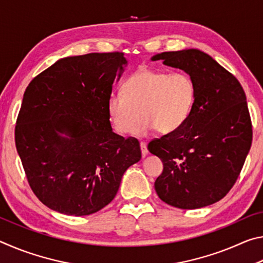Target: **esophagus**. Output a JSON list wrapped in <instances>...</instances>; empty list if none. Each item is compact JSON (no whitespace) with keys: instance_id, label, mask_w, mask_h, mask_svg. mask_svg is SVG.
Returning a JSON list of instances; mask_svg holds the SVG:
<instances>
[{"instance_id":"1","label":"esophagus","mask_w":263,"mask_h":263,"mask_svg":"<svg viewBox=\"0 0 263 263\" xmlns=\"http://www.w3.org/2000/svg\"><path fill=\"white\" fill-rule=\"evenodd\" d=\"M140 149H141L142 157H146V155L148 154V149H147V145H146V142L144 141L140 142Z\"/></svg>"}]
</instances>
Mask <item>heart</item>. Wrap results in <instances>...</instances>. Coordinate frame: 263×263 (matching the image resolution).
I'll list each match as a JSON object with an SVG mask.
<instances>
[{
	"instance_id": "1",
	"label": "heart",
	"mask_w": 263,
	"mask_h": 263,
	"mask_svg": "<svg viewBox=\"0 0 263 263\" xmlns=\"http://www.w3.org/2000/svg\"><path fill=\"white\" fill-rule=\"evenodd\" d=\"M195 101L196 84L188 74L140 68L125 80L123 94L109 96L106 111L119 135L133 130V135L141 137L153 128L168 135L186 122ZM140 115L143 118L135 128Z\"/></svg>"
}]
</instances>
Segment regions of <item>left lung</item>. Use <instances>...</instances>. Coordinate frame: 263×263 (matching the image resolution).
Instances as JSON below:
<instances>
[{
	"label": "left lung",
	"mask_w": 263,
	"mask_h": 263,
	"mask_svg": "<svg viewBox=\"0 0 263 263\" xmlns=\"http://www.w3.org/2000/svg\"><path fill=\"white\" fill-rule=\"evenodd\" d=\"M152 60L184 70L196 84V101L186 122L148 144L149 152L163 163L155 191L172 206H208L234 185L251 149L246 95L235 77L196 48L162 52Z\"/></svg>",
	"instance_id": "8db88e82"
}]
</instances>
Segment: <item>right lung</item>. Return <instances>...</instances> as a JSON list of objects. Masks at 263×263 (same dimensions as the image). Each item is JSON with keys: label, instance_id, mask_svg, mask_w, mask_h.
Returning <instances> with one entry per match:
<instances>
[{"label": "right lung", "instance_id": "obj_1", "mask_svg": "<svg viewBox=\"0 0 263 263\" xmlns=\"http://www.w3.org/2000/svg\"><path fill=\"white\" fill-rule=\"evenodd\" d=\"M127 61L124 53L58 60L29 83L17 117L16 148L44 205L88 216L112 201L139 142L112 132L106 101Z\"/></svg>", "mask_w": 263, "mask_h": 263}]
</instances>
